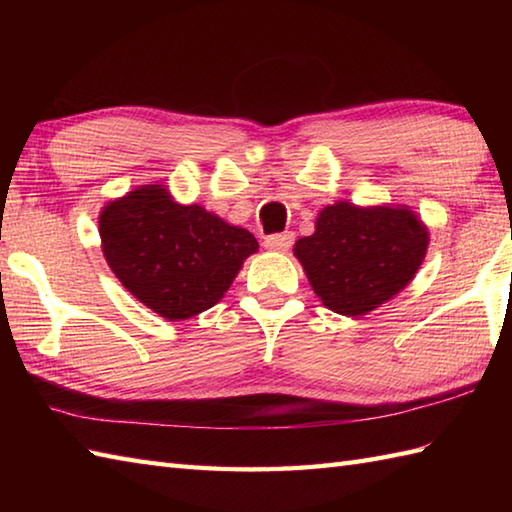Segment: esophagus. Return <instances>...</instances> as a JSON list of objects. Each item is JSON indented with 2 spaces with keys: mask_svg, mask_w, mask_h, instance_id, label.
Segmentation results:
<instances>
[{
  "mask_svg": "<svg viewBox=\"0 0 512 512\" xmlns=\"http://www.w3.org/2000/svg\"><path fill=\"white\" fill-rule=\"evenodd\" d=\"M292 242H295V235H292V233H279V235L266 237L264 246L268 250H275V253H286V250L292 246Z\"/></svg>",
  "mask_w": 512,
  "mask_h": 512,
  "instance_id": "obj_1",
  "label": "esophagus"
}]
</instances>
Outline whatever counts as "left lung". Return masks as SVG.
Wrapping results in <instances>:
<instances>
[{"label": "left lung", "mask_w": 512, "mask_h": 512, "mask_svg": "<svg viewBox=\"0 0 512 512\" xmlns=\"http://www.w3.org/2000/svg\"><path fill=\"white\" fill-rule=\"evenodd\" d=\"M427 248L429 228L407 204L339 200L319 211L314 233L292 253L323 306L358 319L411 284Z\"/></svg>", "instance_id": "left-lung-1"}]
</instances>
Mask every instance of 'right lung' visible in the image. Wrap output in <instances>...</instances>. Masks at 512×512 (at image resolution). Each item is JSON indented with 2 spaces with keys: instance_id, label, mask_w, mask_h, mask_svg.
<instances>
[{
  "instance_id": "1",
  "label": "right lung",
  "mask_w": 512,
  "mask_h": 512,
  "mask_svg": "<svg viewBox=\"0 0 512 512\" xmlns=\"http://www.w3.org/2000/svg\"><path fill=\"white\" fill-rule=\"evenodd\" d=\"M107 266L132 295L167 321L213 308L257 239L200 204L173 200L167 184H140L99 215Z\"/></svg>"
}]
</instances>
